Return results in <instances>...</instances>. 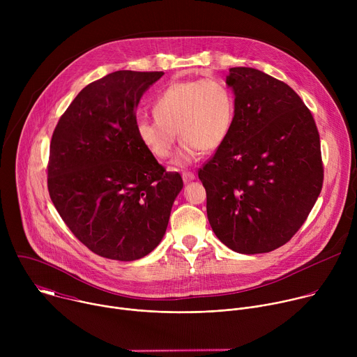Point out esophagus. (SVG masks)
I'll return each instance as SVG.
<instances>
[{
    "mask_svg": "<svg viewBox=\"0 0 357 357\" xmlns=\"http://www.w3.org/2000/svg\"><path fill=\"white\" fill-rule=\"evenodd\" d=\"M182 179L185 183H188L195 179V174L193 172H182Z\"/></svg>",
    "mask_w": 357,
    "mask_h": 357,
    "instance_id": "1",
    "label": "esophagus"
}]
</instances>
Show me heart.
<instances>
[{"label":"heart","mask_w":357,"mask_h":357,"mask_svg":"<svg viewBox=\"0 0 357 357\" xmlns=\"http://www.w3.org/2000/svg\"><path fill=\"white\" fill-rule=\"evenodd\" d=\"M152 113L155 119H137L138 141L154 158L167 160L178 134L182 145L174 165L186 167L202 152L223 145L234 120V100L222 82L183 80L171 83L158 94Z\"/></svg>","instance_id":"heart-1"}]
</instances>
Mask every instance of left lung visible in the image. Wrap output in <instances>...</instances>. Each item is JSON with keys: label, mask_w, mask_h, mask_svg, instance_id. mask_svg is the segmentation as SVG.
Segmentation results:
<instances>
[{"label": "left lung", "mask_w": 357, "mask_h": 357, "mask_svg": "<svg viewBox=\"0 0 357 357\" xmlns=\"http://www.w3.org/2000/svg\"><path fill=\"white\" fill-rule=\"evenodd\" d=\"M229 72L233 126L197 175L218 238L236 252H268L291 240L321 193L319 132L288 84L252 68Z\"/></svg>", "instance_id": "left-lung-1"}]
</instances>
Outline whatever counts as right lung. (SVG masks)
Returning <instances> with one entry per match:
<instances>
[{
    "label": "right lung",
    "instance_id": "1",
    "mask_svg": "<svg viewBox=\"0 0 357 357\" xmlns=\"http://www.w3.org/2000/svg\"><path fill=\"white\" fill-rule=\"evenodd\" d=\"M162 75L119 70L87 84L50 141L49 196L70 231L101 257L134 261L149 254L183 188L135 132L139 100Z\"/></svg>",
    "mask_w": 357,
    "mask_h": 357
}]
</instances>
